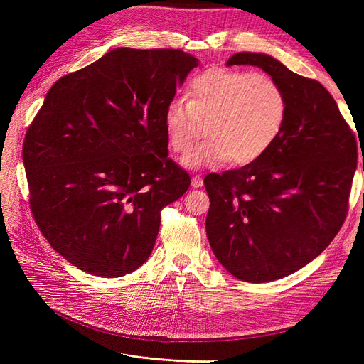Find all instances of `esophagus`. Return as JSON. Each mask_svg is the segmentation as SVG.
<instances>
[{
	"label": "esophagus",
	"instance_id": "esophagus-1",
	"mask_svg": "<svg viewBox=\"0 0 364 364\" xmlns=\"http://www.w3.org/2000/svg\"><path fill=\"white\" fill-rule=\"evenodd\" d=\"M203 185V179L200 178L199 174H196V176H193V179H191V186H194V188H199V186H202Z\"/></svg>",
	"mask_w": 364,
	"mask_h": 364
}]
</instances>
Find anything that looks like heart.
Segmentation results:
<instances>
[{"label":"heart","mask_w":364,"mask_h":364,"mask_svg":"<svg viewBox=\"0 0 364 364\" xmlns=\"http://www.w3.org/2000/svg\"><path fill=\"white\" fill-rule=\"evenodd\" d=\"M186 98L168 103L164 123L176 153L188 151L206 130L208 138L183 158L190 167L258 159L278 139L289 114L284 87L262 73L203 71L190 80Z\"/></svg>","instance_id":"obj_1"}]
</instances>
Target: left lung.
Returning <instances> with one entry per match:
<instances>
[{"mask_svg":"<svg viewBox=\"0 0 364 364\" xmlns=\"http://www.w3.org/2000/svg\"><path fill=\"white\" fill-rule=\"evenodd\" d=\"M287 94L289 114L272 147L241 168L205 176L206 235L235 278L270 282L302 269L329 246L348 215L357 141L333 95L267 54L237 53Z\"/></svg>","mask_w":364,"mask_h":364,"instance_id":"1","label":"left lung"}]
</instances>
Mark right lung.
Masks as SVG:
<instances>
[{
  "label": "right lung",
  "instance_id": "1",
  "mask_svg": "<svg viewBox=\"0 0 364 364\" xmlns=\"http://www.w3.org/2000/svg\"><path fill=\"white\" fill-rule=\"evenodd\" d=\"M194 67L182 50L117 48L51 86L24 138L28 203L75 267L117 278L150 257L161 211L191 183L164 115Z\"/></svg>",
  "mask_w": 364,
  "mask_h": 364
}]
</instances>
